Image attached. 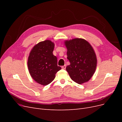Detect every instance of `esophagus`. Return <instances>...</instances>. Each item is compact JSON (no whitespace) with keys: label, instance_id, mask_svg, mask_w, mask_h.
I'll return each mask as SVG.
<instances>
[{"label":"esophagus","instance_id":"34e87169","mask_svg":"<svg viewBox=\"0 0 122 122\" xmlns=\"http://www.w3.org/2000/svg\"><path fill=\"white\" fill-rule=\"evenodd\" d=\"M61 68H62V69H66V65H64V66H62Z\"/></svg>","mask_w":122,"mask_h":122}]
</instances>
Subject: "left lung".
I'll return each mask as SVG.
<instances>
[{
    "mask_svg": "<svg viewBox=\"0 0 122 122\" xmlns=\"http://www.w3.org/2000/svg\"><path fill=\"white\" fill-rule=\"evenodd\" d=\"M64 44L70 62L66 67L70 77L79 84L87 82L93 76L97 64L93 47L86 40L81 38L65 40Z\"/></svg>",
    "mask_w": 122,
    "mask_h": 122,
    "instance_id": "left-lung-1",
    "label": "left lung"
}]
</instances>
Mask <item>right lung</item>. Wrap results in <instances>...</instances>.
<instances>
[{
	"label": "right lung",
	"instance_id": "add662e5",
	"mask_svg": "<svg viewBox=\"0 0 122 122\" xmlns=\"http://www.w3.org/2000/svg\"><path fill=\"white\" fill-rule=\"evenodd\" d=\"M54 43L47 40L40 42L31 49L27 60L29 74L35 81L45 86L54 79L61 69L57 57L53 54Z\"/></svg>",
	"mask_w": 122,
	"mask_h": 122
}]
</instances>
